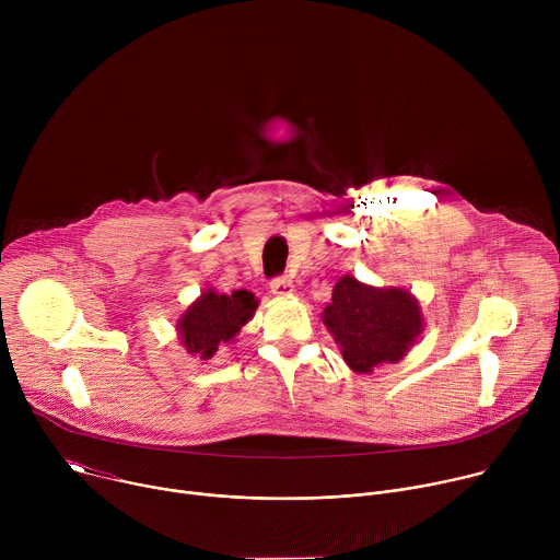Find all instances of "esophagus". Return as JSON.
Instances as JSON below:
<instances>
[{
	"label": "esophagus",
	"mask_w": 560,
	"mask_h": 560,
	"mask_svg": "<svg viewBox=\"0 0 560 560\" xmlns=\"http://www.w3.org/2000/svg\"><path fill=\"white\" fill-rule=\"evenodd\" d=\"M292 290H294V285L288 277H277L270 281V292L275 296H288V294H292Z\"/></svg>",
	"instance_id": "34e87169"
}]
</instances>
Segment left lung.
I'll list each match as a JSON object with an SVG mask.
<instances>
[{
  "label": "left lung",
  "mask_w": 560,
  "mask_h": 560,
  "mask_svg": "<svg viewBox=\"0 0 560 560\" xmlns=\"http://www.w3.org/2000/svg\"><path fill=\"white\" fill-rule=\"evenodd\" d=\"M324 324L341 346L346 363L354 372H372L381 363L406 357L421 335L423 318L410 292L378 290L343 277L324 310Z\"/></svg>",
  "instance_id": "1"
}]
</instances>
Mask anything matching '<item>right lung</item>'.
<instances>
[{
    "instance_id": "obj_1",
    "label": "right lung",
    "mask_w": 560,
    "mask_h": 560,
    "mask_svg": "<svg viewBox=\"0 0 560 560\" xmlns=\"http://www.w3.org/2000/svg\"><path fill=\"white\" fill-rule=\"evenodd\" d=\"M255 307L257 299L248 290H236L230 296L208 290L179 318L182 341L190 352L210 359L219 343H228L248 324Z\"/></svg>"
}]
</instances>
